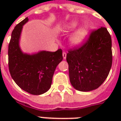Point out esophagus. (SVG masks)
Wrapping results in <instances>:
<instances>
[{
    "instance_id": "obj_1",
    "label": "esophagus",
    "mask_w": 121,
    "mask_h": 121,
    "mask_svg": "<svg viewBox=\"0 0 121 121\" xmlns=\"http://www.w3.org/2000/svg\"><path fill=\"white\" fill-rule=\"evenodd\" d=\"M63 59H66V53L65 52H63Z\"/></svg>"
}]
</instances>
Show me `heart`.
Wrapping results in <instances>:
<instances>
[{"label": "heart", "instance_id": "obj_1", "mask_svg": "<svg viewBox=\"0 0 121 121\" xmlns=\"http://www.w3.org/2000/svg\"><path fill=\"white\" fill-rule=\"evenodd\" d=\"M78 23L77 22H69L66 25H65V26L63 28V31L68 32V31H72L74 29H75ZM88 31V28L86 26H83V27L80 28L70 38V41L71 42V43L72 44H73V45H79V44H80L86 38Z\"/></svg>", "mask_w": 121, "mask_h": 121}]
</instances>
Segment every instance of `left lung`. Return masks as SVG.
Returning a JSON list of instances; mask_svg holds the SVG:
<instances>
[{
    "mask_svg": "<svg viewBox=\"0 0 121 121\" xmlns=\"http://www.w3.org/2000/svg\"><path fill=\"white\" fill-rule=\"evenodd\" d=\"M71 84L88 92L99 88L107 78L112 63L111 36L105 27L91 32L86 42L66 55Z\"/></svg>",
    "mask_w": 121,
    "mask_h": 121,
    "instance_id": "obj_1",
    "label": "left lung"
}]
</instances>
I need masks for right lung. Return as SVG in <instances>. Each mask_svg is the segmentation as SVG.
<instances>
[{"label":"right lung","instance_id":"obj_1","mask_svg":"<svg viewBox=\"0 0 121 121\" xmlns=\"http://www.w3.org/2000/svg\"><path fill=\"white\" fill-rule=\"evenodd\" d=\"M28 21L27 17L24 19L12 31L8 48L9 69L21 89L32 95H41L51 87L55 69L63 60L62 50L41 51L33 55L22 53L19 39L22 26Z\"/></svg>","mask_w":121,"mask_h":121}]
</instances>
